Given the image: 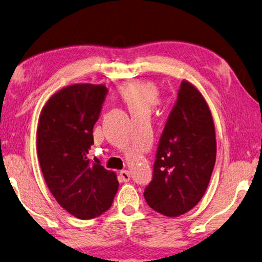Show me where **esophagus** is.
<instances>
[{
	"label": "esophagus",
	"instance_id": "obj_1",
	"mask_svg": "<svg viewBox=\"0 0 262 262\" xmlns=\"http://www.w3.org/2000/svg\"><path fill=\"white\" fill-rule=\"evenodd\" d=\"M120 178L123 182H128L130 180V172L128 170H122V171H120Z\"/></svg>",
	"mask_w": 262,
	"mask_h": 262
}]
</instances>
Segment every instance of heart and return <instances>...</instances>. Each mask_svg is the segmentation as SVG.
Listing matches in <instances>:
<instances>
[{"label":"heart","mask_w":262,"mask_h":262,"mask_svg":"<svg viewBox=\"0 0 262 262\" xmlns=\"http://www.w3.org/2000/svg\"><path fill=\"white\" fill-rule=\"evenodd\" d=\"M118 95L129 110L130 114L150 113L159 102V89L152 81L130 79L118 87Z\"/></svg>","instance_id":"b5f03b06"}]
</instances>
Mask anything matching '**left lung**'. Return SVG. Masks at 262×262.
I'll list each match as a JSON object with an SVG mask.
<instances>
[{"mask_svg": "<svg viewBox=\"0 0 262 262\" xmlns=\"http://www.w3.org/2000/svg\"><path fill=\"white\" fill-rule=\"evenodd\" d=\"M215 152L207 102L196 86L183 80L160 139L152 180L144 190L148 205L172 218L196 206L210 183Z\"/></svg>", "mask_w": 262, "mask_h": 262, "instance_id": "obj_1", "label": "left lung"}]
</instances>
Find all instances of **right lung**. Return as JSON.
Here are the masks:
<instances>
[{
  "mask_svg": "<svg viewBox=\"0 0 262 262\" xmlns=\"http://www.w3.org/2000/svg\"><path fill=\"white\" fill-rule=\"evenodd\" d=\"M107 91L103 85L66 86L49 99L38 119L37 155L44 180L58 204L79 219L108 210L119 189L116 173L97 157L89 159Z\"/></svg>",
  "mask_w": 262,
  "mask_h": 262,
  "instance_id": "add662e5",
  "label": "right lung"
}]
</instances>
